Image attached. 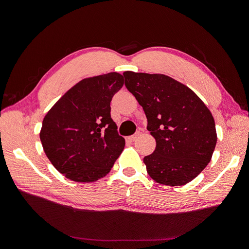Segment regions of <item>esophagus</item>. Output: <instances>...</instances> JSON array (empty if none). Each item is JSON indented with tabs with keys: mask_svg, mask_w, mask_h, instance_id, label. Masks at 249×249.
I'll list each match as a JSON object with an SVG mask.
<instances>
[{
	"mask_svg": "<svg viewBox=\"0 0 249 249\" xmlns=\"http://www.w3.org/2000/svg\"><path fill=\"white\" fill-rule=\"evenodd\" d=\"M139 132H137V133H135L134 135H131V136H128L127 137V140L129 141V142H134L137 138H138V136H139Z\"/></svg>",
	"mask_w": 249,
	"mask_h": 249,
	"instance_id": "obj_1",
	"label": "esophagus"
}]
</instances>
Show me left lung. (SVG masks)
<instances>
[{
    "instance_id": "left-lung-1",
    "label": "left lung",
    "mask_w": 249,
    "mask_h": 249,
    "mask_svg": "<svg viewBox=\"0 0 249 249\" xmlns=\"http://www.w3.org/2000/svg\"><path fill=\"white\" fill-rule=\"evenodd\" d=\"M123 75L156 141L153 153L143 159L148 175L161 185L188 184L210 162L216 146L211 112L191 89L167 75L133 71Z\"/></svg>"
}]
</instances>
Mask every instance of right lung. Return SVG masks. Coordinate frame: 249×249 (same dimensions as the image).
Listing matches in <instances>:
<instances>
[{
  "label": "right lung",
  "mask_w": 249,
  "mask_h": 249,
  "mask_svg": "<svg viewBox=\"0 0 249 249\" xmlns=\"http://www.w3.org/2000/svg\"><path fill=\"white\" fill-rule=\"evenodd\" d=\"M124 85L109 72L85 78L68 90L44 117V152L68 178L89 182L106 176L125 146L111 118V101Z\"/></svg>",
  "instance_id": "1"
}]
</instances>
